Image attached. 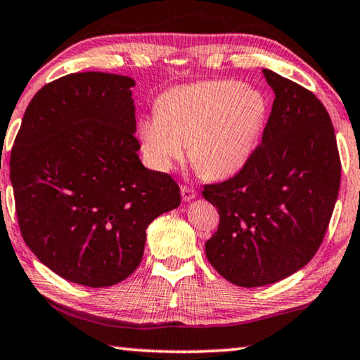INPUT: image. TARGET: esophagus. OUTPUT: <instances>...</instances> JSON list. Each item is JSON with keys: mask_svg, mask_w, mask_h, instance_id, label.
Segmentation results:
<instances>
[{"mask_svg": "<svg viewBox=\"0 0 360 360\" xmlns=\"http://www.w3.org/2000/svg\"><path fill=\"white\" fill-rule=\"evenodd\" d=\"M180 193H181V198H184V201H191L193 198L196 196L195 188H191V186H188V185H181Z\"/></svg>", "mask_w": 360, "mask_h": 360, "instance_id": "obj_1", "label": "esophagus"}]
</instances>
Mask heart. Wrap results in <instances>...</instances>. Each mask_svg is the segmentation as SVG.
<instances>
[{
	"label": "heart",
	"instance_id": "1",
	"mask_svg": "<svg viewBox=\"0 0 360 360\" xmlns=\"http://www.w3.org/2000/svg\"><path fill=\"white\" fill-rule=\"evenodd\" d=\"M158 113L138 128L144 158L169 172L185 158L207 179H227L250 162L268 122L269 103L262 91L237 81H205L179 86L159 97Z\"/></svg>",
	"mask_w": 360,
	"mask_h": 360
}]
</instances>
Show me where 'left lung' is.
Here are the masks:
<instances>
[{
  "mask_svg": "<svg viewBox=\"0 0 360 360\" xmlns=\"http://www.w3.org/2000/svg\"><path fill=\"white\" fill-rule=\"evenodd\" d=\"M263 75L276 97L262 144L232 179L202 190L219 212L206 257L242 288L278 283L314 258L341 181L335 128L323 103L278 72Z\"/></svg>",
  "mask_w": 360,
  "mask_h": 360,
  "instance_id": "8db88e82",
  "label": "left lung"
}]
</instances>
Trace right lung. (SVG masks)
Here are the masks:
<instances>
[{
  "label": "right lung",
  "instance_id": "right-lung-1",
  "mask_svg": "<svg viewBox=\"0 0 360 360\" xmlns=\"http://www.w3.org/2000/svg\"><path fill=\"white\" fill-rule=\"evenodd\" d=\"M128 76L75 72L41 87L11 150L24 242L71 283L108 288L141 263L146 229L180 205L169 174L138 158Z\"/></svg>",
  "mask_w": 360,
  "mask_h": 360
}]
</instances>
